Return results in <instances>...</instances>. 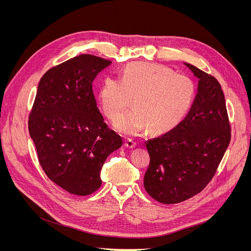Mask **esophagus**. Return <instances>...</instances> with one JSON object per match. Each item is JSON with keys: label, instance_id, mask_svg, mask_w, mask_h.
Instances as JSON below:
<instances>
[{"label": "esophagus", "instance_id": "34e87169", "mask_svg": "<svg viewBox=\"0 0 251 251\" xmlns=\"http://www.w3.org/2000/svg\"><path fill=\"white\" fill-rule=\"evenodd\" d=\"M124 146L128 149H134L136 147V142L131 140V139H127L125 142H124Z\"/></svg>", "mask_w": 251, "mask_h": 251}]
</instances>
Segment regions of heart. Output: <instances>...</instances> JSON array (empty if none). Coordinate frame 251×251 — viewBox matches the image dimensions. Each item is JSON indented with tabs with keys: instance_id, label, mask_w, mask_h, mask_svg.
Segmentation results:
<instances>
[{
	"instance_id": "1",
	"label": "heart",
	"mask_w": 251,
	"mask_h": 251,
	"mask_svg": "<svg viewBox=\"0 0 251 251\" xmlns=\"http://www.w3.org/2000/svg\"><path fill=\"white\" fill-rule=\"evenodd\" d=\"M194 96V85L186 75L159 64L132 63L123 69L121 80L105 78L99 89L101 109L110 120L130 102L133 108L114 123L121 134L133 136L147 126L162 132L177 124L186 114Z\"/></svg>"
}]
</instances>
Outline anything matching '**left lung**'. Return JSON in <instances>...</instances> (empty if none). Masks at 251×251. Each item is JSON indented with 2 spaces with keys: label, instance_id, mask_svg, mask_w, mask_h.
Wrapping results in <instances>:
<instances>
[{
  "label": "left lung",
  "instance_id": "left-lung-1",
  "mask_svg": "<svg viewBox=\"0 0 251 251\" xmlns=\"http://www.w3.org/2000/svg\"><path fill=\"white\" fill-rule=\"evenodd\" d=\"M184 64L199 78L190 111L169 132L146 142L151 161L143 185L153 200L165 204L200 193L216 174L231 139L221 84L214 76Z\"/></svg>",
  "mask_w": 251,
  "mask_h": 251
}]
</instances>
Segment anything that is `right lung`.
I'll list each match as a JSON object with an SVG mask.
<instances>
[{"label": "right lung", "instance_id": "right-lung-1", "mask_svg": "<svg viewBox=\"0 0 251 251\" xmlns=\"http://www.w3.org/2000/svg\"><path fill=\"white\" fill-rule=\"evenodd\" d=\"M111 61L79 55L45 73L28 130L46 175L67 192L89 195L101 185L100 170L122 138L103 122L92 92Z\"/></svg>", "mask_w": 251, "mask_h": 251}]
</instances>
